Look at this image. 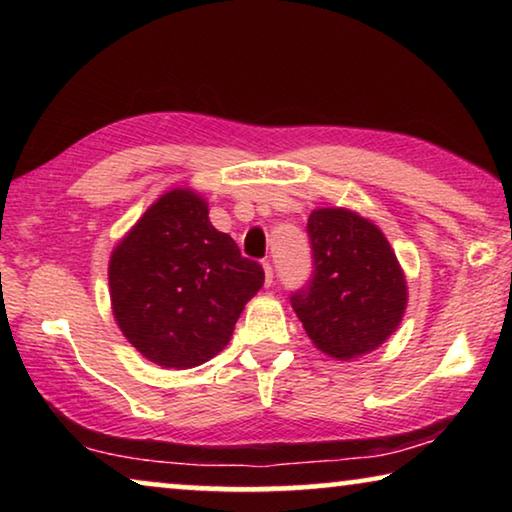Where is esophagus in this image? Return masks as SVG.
I'll return each mask as SVG.
<instances>
[{
	"instance_id": "obj_1",
	"label": "esophagus",
	"mask_w": 512,
	"mask_h": 512,
	"mask_svg": "<svg viewBox=\"0 0 512 512\" xmlns=\"http://www.w3.org/2000/svg\"><path fill=\"white\" fill-rule=\"evenodd\" d=\"M264 275H266V287H271V284H273V266H271V262H264Z\"/></svg>"
}]
</instances>
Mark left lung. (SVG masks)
Segmentation results:
<instances>
[{
  "instance_id": "obj_1",
  "label": "left lung",
  "mask_w": 512,
  "mask_h": 512,
  "mask_svg": "<svg viewBox=\"0 0 512 512\" xmlns=\"http://www.w3.org/2000/svg\"><path fill=\"white\" fill-rule=\"evenodd\" d=\"M307 235L314 273L291 293L307 336L341 361L379 348L406 309V280L391 244L375 223L341 207L311 212Z\"/></svg>"
}]
</instances>
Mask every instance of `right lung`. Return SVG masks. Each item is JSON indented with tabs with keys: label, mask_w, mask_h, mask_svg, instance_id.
<instances>
[{
	"label": "right lung",
	"mask_w": 512,
	"mask_h": 512,
	"mask_svg": "<svg viewBox=\"0 0 512 512\" xmlns=\"http://www.w3.org/2000/svg\"><path fill=\"white\" fill-rule=\"evenodd\" d=\"M110 300L121 332L164 368L201 366L228 345L264 268L219 232L189 189L160 196L110 257Z\"/></svg>",
	"instance_id": "1"
}]
</instances>
